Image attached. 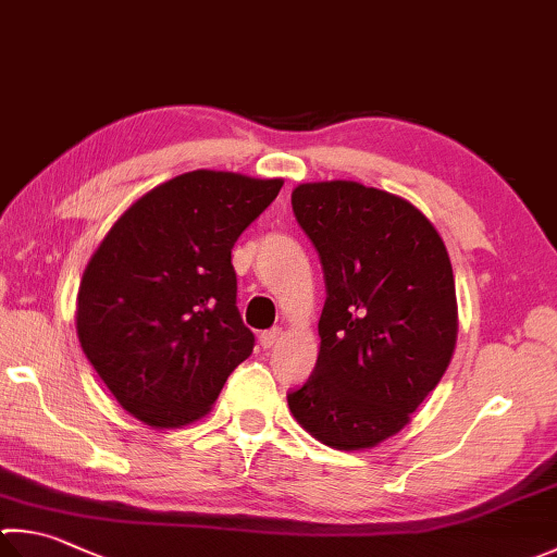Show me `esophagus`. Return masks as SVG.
I'll return each instance as SVG.
<instances>
[{"mask_svg": "<svg viewBox=\"0 0 557 557\" xmlns=\"http://www.w3.org/2000/svg\"><path fill=\"white\" fill-rule=\"evenodd\" d=\"M281 337H283V330H281V327H274V330L261 332L259 342H261V346H264V349H274V346L281 342Z\"/></svg>", "mask_w": 557, "mask_h": 557, "instance_id": "obj_1", "label": "esophagus"}]
</instances>
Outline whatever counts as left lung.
<instances>
[{
    "instance_id": "left-lung-1",
    "label": "left lung",
    "mask_w": 557,
    "mask_h": 557,
    "mask_svg": "<svg viewBox=\"0 0 557 557\" xmlns=\"http://www.w3.org/2000/svg\"><path fill=\"white\" fill-rule=\"evenodd\" d=\"M290 203L320 255L327 300L318 363L288 407L324 446L373 448L409 424L454 356L446 245L419 208L359 182L298 184Z\"/></svg>"
}]
</instances>
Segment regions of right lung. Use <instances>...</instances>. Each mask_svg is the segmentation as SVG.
I'll use <instances>...</instances> for the list:
<instances>
[{
	"instance_id": "right-lung-1",
	"label": "right lung",
	"mask_w": 557,
	"mask_h": 557,
	"mask_svg": "<svg viewBox=\"0 0 557 557\" xmlns=\"http://www.w3.org/2000/svg\"><path fill=\"white\" fill-rule=\"evenodd\" d=\"M283 180L196 170L143 194L84 269L82 351L115 400L152 429L211 412L255 349L237 310L233 247Z\"/></svg>"
}]
</instances>
